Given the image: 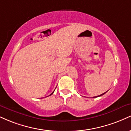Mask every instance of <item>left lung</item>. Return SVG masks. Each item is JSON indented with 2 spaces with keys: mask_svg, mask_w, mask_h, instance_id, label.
Segmentation results:
<instances>
[{
  "mask_svg": "<svg viewBox=\"0 0 131 131\" xmlns=\"http://www.w3.org/2000/svg\"><path fill=\"white\" fill-rule=\"evenodd\" d=\"M106 92H107V91H106ZM106 92L103 93V94H101V95H99V96H96V97H94V98H95V97H100V96H102V95H104V94H105V93H106Z\"/></svg>",
  "mask_w": 131,
  "mask_h": 131,
  "instance_id": "8db88e82",
  "label": "left lung"
}]
</instances>
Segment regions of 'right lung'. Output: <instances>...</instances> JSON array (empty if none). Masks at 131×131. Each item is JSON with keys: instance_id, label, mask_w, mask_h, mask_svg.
<instances>
[{"instance_id": "1", "label": "right lung", "mask_w": 131, "mask_h": 131, "mask_svg": "<svg viewBox=\"0 0 131 131\" xmlns=\"http://www.w3.org/2000/svg\"><path fill=\"white\" fill-rule=\"evenodd\" d=\"M53 92H54V91H53ZM53 92H52V94H50V95H52V94H53Z\"/></svg>"}]
</instances>
